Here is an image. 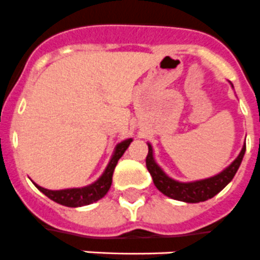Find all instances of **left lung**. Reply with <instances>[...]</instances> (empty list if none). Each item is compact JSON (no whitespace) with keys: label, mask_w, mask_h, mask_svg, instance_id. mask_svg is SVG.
I'll list each match as a JSON object with an SVG mask.
<instances>
[{"label":"left lung","mask_w":260,"mask_h":260,"mask_svg":"<svg viewBox=\"0 0 260 260\" xmlns=\"http://www.w3.org/2000/svg\"><path fill=\"white\" fill-rule=\"evenodd\" d=\"M245 152L246 144L243 145L241 153L238 154L237 158L226 169H223L221 173L215 174L213 177L190 181V182H181V181L169 177L162 171V168L154 160L153 148L148 143L147 169L150 173V176H152V178H153L154 186L161 193L165 194L167 197L182 201V202H187V204H198V202H204V201H208L214 197L215 194L219 193L234 178L235 173H237V171L241 167Z\"/></svg>","instance_id":"1"}]
</instances>
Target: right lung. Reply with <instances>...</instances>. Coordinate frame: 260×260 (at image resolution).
Wrapping results in <instances>:
<instances>
[{"label": "right lung", "mask_w": 260, "mask_h": 260, "mask_svg": "<svg viewBox=\"0 0 260 260\" xmlns=\"http://www.w3.org/2000/svg\"><path fill=\"white\" fill-rule=\"evenodd\" d=\"M132 141H134L132 139H126V140L117 144L115 147V150H113L110 162L107 165L106 171L95 182L87 185V186L71 187V189H62V190H49V189H45V187L37 185L36 182H34V185L50 200H52L56 204L63 205V206L80 208V206L93 204L108 193L111 184H112V174L115 168H116L117 161L120 160V157L123 156L124 152L126 150V148L129 147Z\"/></svg>", "instance_id": "right-lung-1"}]
</instances>
